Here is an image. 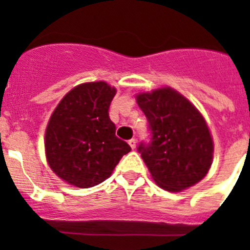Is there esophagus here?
Instances as JSON below:
<instances>
[{"label": "esophagus", "mask_w": 250, "mask_h": 250, "mask_svg": "<svg viewBox=\"0 0 250 250\" xmlns=\"http://www.w3.org/2000/svg\"><path fill=\"white\" fill-rule=\"evenodd\" d=\"M129 145L131 146V149H135V147H136V139H130Z\"/></svg>", "instance_id": "34e87169"}]
</instances>
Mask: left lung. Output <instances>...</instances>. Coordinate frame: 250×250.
Returning <instances> with one entry per match:
<instances>
[{"instance_id": "obj_1", "label": "left lung", "mask_w": 250, "mask_h": 250, "mask_svg": "<svg viewBox=\"0 0 250 250\" xmlns=\"http://www.w3.org/2000/svg\"><path fill=\"white\" fill-rule=\"evenodd\" d=\"M149 123V143L138 151L156 184L180 191L199 183L211 165L213 140L200 112L170 87L136 96Z\"/></svg>"}]
</instances>
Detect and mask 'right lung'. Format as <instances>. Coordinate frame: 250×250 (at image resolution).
Returning <instances> with one entry per match:
<instances>
[{
  "mask_svg": "<svg viewBox=\"0 0 250 250\" xmlns=\"http://www.w3.org/2000/svg\"><path fill=\"white\" fill-rule=\"evenodd\" d=\"M116 89L104 81L81 83L60 101L45 136L46 158L57 176L79 188H91L111 175L131 150L115 135L110 104Z\"/></svg>",
  "mask_w": 250,
  "mask_h": 250,
  "instance_id": "add662e5",
  "label": "right lung"
}]
</instances>
